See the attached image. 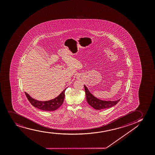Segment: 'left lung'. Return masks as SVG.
<instances>
[{"instance_id":"1","label":"left lung","mask_w":155,"mask_h":155,"mask_svg":"<svg viewBox=\"0 0 155 155\" xmlns=\"http://www.w3.org/2000/svg\"><path fill=\"white\" fill-rule=\"evenodd\" d=\"M84 90L86 92V99L88 104L96 110H102L111 107L116 105L120 99L117 101H104L99 99L93 96L88 88L84 85Z\"/></svg>"}]
</instances>
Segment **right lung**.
Here are the masks:
<instances>
[{"label": "right lung", "mask_w": 155, "mask_h": 155, "mask_svg": "<svg viewBox=\"0 0 155 155\" xmlns=\"http://www.w3.org/2000/svg\"><path fill=\"white\" fill-rule=\"evenodd\" d=\"M66 89H65L61 92V94H60L59 96L53 99L44 101H38L33 99L25 92V94L29 102L35 107L43 111H53L58 109L63 103L64 100L65 98V92Z\"/></svg>", "instance_id": "obj_1"}]
</instances>
